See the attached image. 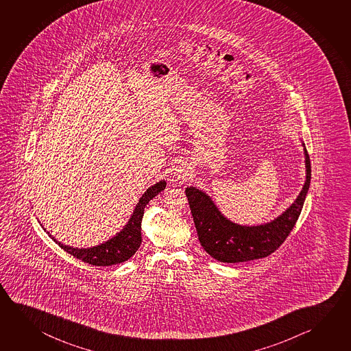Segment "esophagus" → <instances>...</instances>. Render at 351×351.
<instances>
[{
    "label": "esophagus",
    "mask_w": 351,
    "mask_h": 351,
    "mask_svg": "<svg viewBox=\"0 0 351 351\" xmlns=\"http://www.w3.org/2000/svg\"><path fill=\"white\" fill-rule=\"evenodd\" d=\"M175 175V180H180V178H184V170H176V173H173Z\"/></svg>",
    "instance_id": "34e87169"
}]
</instances>
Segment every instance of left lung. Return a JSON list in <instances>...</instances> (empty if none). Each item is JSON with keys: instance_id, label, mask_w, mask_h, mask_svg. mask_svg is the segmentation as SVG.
Here are the masks:
<instances>
[{"instance_id": "1", "label": "left lung", "mask_w": 351, "mask_h": 351, "mask_svg": "<svg viewBox=\"0 0 351 351\" xmlns=\"http://www.w3.org/2000/svg\"><path fill=\"white\" fill-rule=\"evenodd\" d=\"M304 147V144H303ZM306 155V182L295 202L277 217L261 226H239L227 219L208 195L195 187L186 189L197 235L203 249L221 263H244L266 258L282 245L301 215L311 184V160Z\"/></svg>"}]
</instances>
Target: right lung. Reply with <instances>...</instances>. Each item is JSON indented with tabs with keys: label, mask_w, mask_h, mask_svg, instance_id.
Returning <instances> with one entry per match:
<instances>
[{
	"label": "right lung",
	"mask_w": 351,
	"mask_h": 351,
	"mask_svg": "<svg viewBox=\"0 0 351 351\" xmlns=\"http://www.w3.org/2000/svg\"><path fill=\"white\" fill-rule=\"evenodd\" d=\"M165 187H167V182L164 180L149 187L141 197L127 226L116 237H113L112 239L101 245L93 246L88 249H77V247L64 245L60 241L54 239V237L48 234L50 238L62 247V250H65L74 258H79L86 264L95 265V266H111V265L121 264L132 258L139 249V246L142 244V219L144 208L149 201L153 199L158 193H160Z\"/></svg>",
	"instance_id": "right-lung-1"
}]
</instances>
